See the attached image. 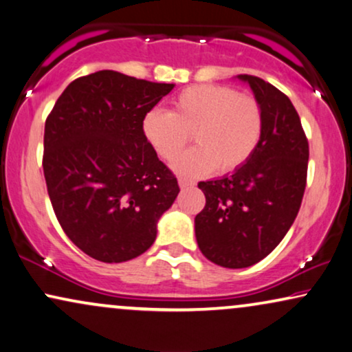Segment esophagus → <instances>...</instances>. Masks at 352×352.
Wrapping results in <instances>:
<instances>
[{
  "instance_id": "34e87169",
  "label": "esophagus",
  "mask_w": 352,
  "mask_h": 352,
  "mask_svg": "<svg viewBox=\"0 0 352 352\" xmlns=\"http://www.w3.org/2000/svg\"><path fill=\"white\" fill-rule=\"evenodd\" d=\"M195 184L193 182H190V180H186V179H179V186L182 190H186V188H191V186H193Z\"/></svg>"
}]
</instances>
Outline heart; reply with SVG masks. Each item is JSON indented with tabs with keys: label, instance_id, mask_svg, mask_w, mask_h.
<instances>
[{
	"label": "heart",
	"instance_id": "obj_1",
	"mask_svg": "<svg viewBox=\"0 0 352 352\" xmlns=\"http://www.w3.org/2000/svg\"><path fill=\"white\" fill-rule=\"evenodd\" d=\"M143 133L164 161L182 153L193 135L195 146L173 162L184 177L236 170L252 156L262 135V111L251 96L228 87L186 88L173 100V109H151L143 119Z\"/></svg>",
	"mask_w": 352,
	"mask_h": 352
}]
</instances>
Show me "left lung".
<instances>
[{
  "label": "left lung",
  "instance_id": "left-lung-1",
  "mask_svg": "<svg viewBox=\"0 0 352 352\" xmlns=\"http://www.w3.org/2000/svg\"><path fill=\"white\" fill-rule=\"evenodd\" d=\"M254 93L262 135L252 156L227 175L198 186L204 209L195 217L196 241L227 269L254 265L277 248L296 219L306 188L309 144L287 95L254 75H236Z\"/></svg>",
  "mask_w": 352,
  "mask_h": 352
}]
</instances>
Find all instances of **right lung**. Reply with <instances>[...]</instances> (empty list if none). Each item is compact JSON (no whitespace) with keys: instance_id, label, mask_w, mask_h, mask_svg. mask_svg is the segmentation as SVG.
I'll return each mask as SVG.
<instances>
[{"instance_id":"add662e5","label":"right lung","mask_w":352,"mask_h":352,"mask_svg":"<svg viewBox=\"0 0 352 352\" xmlns=\"http://www.w3.org/2000/svg\"><path fill=\"white\" fill-rule=\"evenodd\" d=\"M173 87L100 70L69 83L46 119L51 204L65 235L93 259L112 264L143 254L179 195L143 133L144 116Z\"/></svg>"}]
</instances>
